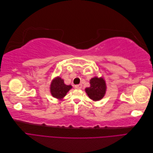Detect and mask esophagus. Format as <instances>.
Returning a JSON list of instances; mask_svg holds the SVG:
<instances>
[{
    "label": "esophagus",
    "instance_id": "obj_1",
    "mask_svg": "<svg viewBox=\"0 0 153 153\" xmlns=\"http://www.w3.org/2000/svg\"><path fill=\"white\" fill-rule=\"evenodd\" d=\"M81 88H82V85L81 84L75 85V89H80Z\"/></svg>",
    "mask_w": 153,
    "mask_h": 153
}]
</instances>
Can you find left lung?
I'll use <instances>...</instances> for the list:
<instances>
[{
  "mask_svg": "<svg viewBox=\"0 0 153 153\" xmlns=\"http://www.w3.org/2000/svg\"><path fill=\"white\" fill-rule=\"evenodd\" d=\"M91 87L85 89L89 98L94 101H99L103 98L106 92V84L102 78L94 77L90 80Z\"/></svg>",
  "mask_w": 153,
  "mask_h": 153,
  "instance_id": "left-lung-1",
  "label": "left lung"
}]
</instances>
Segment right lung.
I'll use <instances>...</instances> for the list:
<instances>
[{"instance_id":"1","label":"right lung","mask_w":153,"mask_h":153,"mask_svg":"<svg viewBox=\"0 0 153 153\" xmlns=\"http://www.w3.org/2000/svg\"><path fill=\"white\" fill-rule=\"evenodd\" d=\"M71 85L64 84L61 78L57 77L54 79L50 85L51 94L55 98L61 99L65 96L67 92L71 89Z\"/></svg>"}]
</instances>
